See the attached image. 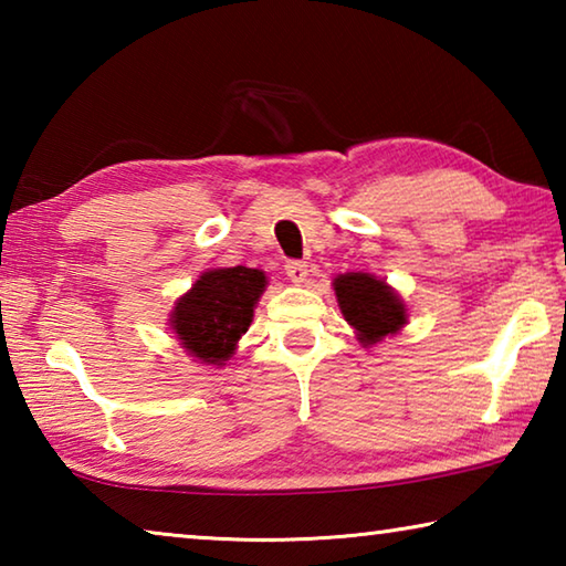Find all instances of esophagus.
Wrapping results in <instances>:
<instances>
[{
    "instance_id": "esophagus-1",
    "label": "esophagus",
    "mask_w": 566,
    "mask_h": 566,
    "mask_svg": "<svg viewBox=\"0 0 566 566\" xmlns=\"http://www.w3.org/2000/svg\"><path fill=\"white\" fill-rule=\"evenodd\" d=\"M284 272L294 284H304L306 276H310V264H306V262H286Z\"/></svg>"
}]
</instances>
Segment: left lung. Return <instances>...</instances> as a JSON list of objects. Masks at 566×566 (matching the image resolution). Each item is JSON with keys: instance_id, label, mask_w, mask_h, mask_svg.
<instances>
[{"instance_id": "obj_1", "label": "left lung", "mask_w": 566, "mask_h": 566, "mask_svg": "<svg viewBox=\"0 0 566 566\" xmlns=\"http://www.w3.org/2000/svg\"><path fill=\"white\" fill-rule=\"evenodd\" d=\"M334 294L349 327L364 347L395 337L407 327L409 312L395 286L369 272H347L334 276Z\"/></svg>"}]
</instances>
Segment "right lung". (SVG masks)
Here are the masks:
<instances>
[{
	"instance_id": "1",
	"label": "right lung",
	"mask_w": 566,
	"mask_h": 566,
	"mask_svg": "<svg viewBox=\"0 0 566 566\" xmlns=\"http://www.w3.org/2000/svg\"><path fill=\"white\" fill-rule=\"evenodd\" d=\"M266 274L252 266H217L197 276L169 312L179 347L199 364L222 369L254 319Z\"/></svg>"
}]
</instances>
